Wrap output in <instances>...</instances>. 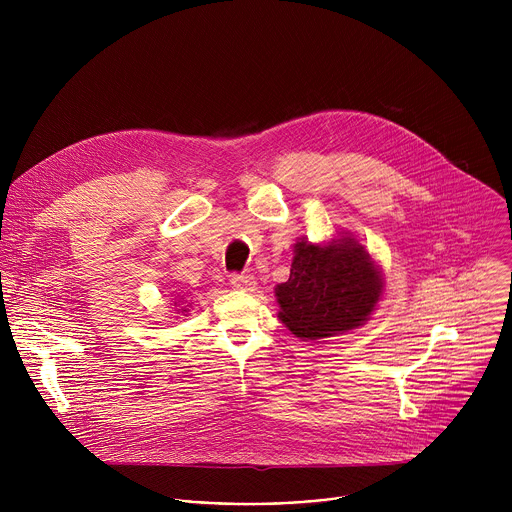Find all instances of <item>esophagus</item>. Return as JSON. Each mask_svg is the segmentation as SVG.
<instances>
[{"instance_id": "esophagus-1", "label": "esophagus", "mask_w": 512, "mask_h": 512, "mask_svg": "<svg viewBox=\"0 0 512 512\" xmlns=\"http://www.w3.org/2000/svg\"><path fill=\"white\" fill-rule=\"evenodd\" d=\"M231 285L241 291H253L257 281L253 275H231Z\"/></svg>"}]
</instances>
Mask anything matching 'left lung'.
Returning <instances> with one entry per match:
<instances>
[{"label":"left lung","mask_w":512,"mask_h":512,"mask_svg":"<svg viewBox=\"0 0 512 512\" xmlns=\"http://www.w3.org/2000/svg\"><path fill=\"white\" fill-rule=\"evenodd\" d=\"M383 291L381 265L352 233L324 243L300 239L289 279L275 285L277 318L300 340L332 338L367 324Z\"/></svg>","instance_id":"obj_1"}]
</instances>
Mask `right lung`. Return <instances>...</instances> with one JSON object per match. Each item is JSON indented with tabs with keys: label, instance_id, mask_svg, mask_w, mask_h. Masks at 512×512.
Returning <instances> with one entry per match:
<instances>
[{
	"label": "right lung",
	"instance_id": "1",
	"mask_svg": "<svg viewBox=\"0 0 512 512\" xmlns=\"http://www.w3.org/2000/svg\"><path fill=\"white\" fill-rule=\"evenodd\" d=\"M180 304H186V302H184V296H176V302H174V308H178V306H180ZM186 312H188V308H186V306H184V308H182V310H176V312H174V314H182V316H186Z\"/></svg>",
	"mask_w": 512,
	"mask_h": 512
}]
</instances>
